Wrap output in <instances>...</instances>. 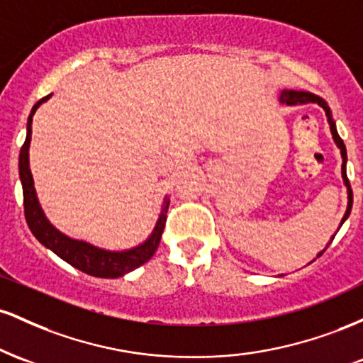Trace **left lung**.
I'll return each instance as SVG.
<instances>
[{"mask_svg": "<svg viewBox=\"0 0 363 363\" xmlns=\"http://www.w3.org/2000/svg\"><path fill=\"white\" fill-rule=\"evenodd\" d=\"M278 101H280V104H286V106H301V104H311L312 102V104H318V106L323 107L324 112H326V118H328V123H329V129H331L333 140H335L336 147L340 148L341 160H343V164H341V177H343V182H345V186H347V194H348V205H347V211H345L343 218H341V223H340V227H341V225L345 223V220H347L348 216H350V211H352L353 196H352V187H350V181H348V177H347V148H345L343 140L340 138L338 131H336V123H335V119H333V112H331V109H329L328 102L324 101V99H320L319 95H315V94H311V91L286 90L285 89V90L280 91V95H278ZM333 239H335V235H333L331 239H329V242L326 244V247H324L323 251L318 254V257L324 251H326L328 245L331 244ZM312 261H314V259H312Z\"/></svg>", "mask_w": 363, "mask_h": 363, "instance_id": "8db88e82", "label": "left lung"}]
</instances>
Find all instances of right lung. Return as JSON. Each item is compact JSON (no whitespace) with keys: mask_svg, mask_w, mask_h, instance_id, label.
Listing matches in <instances>:
<instances>
[{"mask_svg":"<svg viewBox=\"0 0 363 363\" xmlns=\"http://www.w3.org/2000/svg\"><path fill=\"white\" fill-rule=\"evenodd\" d=\"M52 97L49 94L48 97L40 99L39 102L32 107L30 114L27 119V136H25V143L20 148L18 157V176L22 182L23 189V208H25V220H27L28 228L35 239L40 244L51 249L54 254L66 261L68 264L74 266L80 272L91 274L97 278H119L123 274L131 273L133 269L140 268L141 264L152 259L155 254L158 244H160L162 232H164L165 220H167V210L170 199L165 196L164 205H162L160 215H158L155 227H153L152 234H150L143 242L135 245L131 249H123V251H109V249L97 247V245L86 242V240L73 239V237L62 234L57 230L54 225L49 222L45 216L43 206H40L39 198H37L34 177L30 172V160H28V148H30L32 138V118H34L35 111L48 102Z\"/></svg>","mask_w":363,"mask_h":363,"instance_id":"right-lung-1","label":"right lung"}]
</instances>
